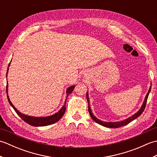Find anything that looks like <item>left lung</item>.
I'll use <instances>...</instances> for the list:
<instances>
[{
    "label": "left lung",
    "instance_id": "left-lung-1",
    "mask_svg": "<svg viewBox=\"0 0 157 157\" xmlns=\"http://www.w3.org/2000/svg\"><path fill=\"white\" fill-rule=\"evenodd\" d=\"M151 87H150V89H149V90H148V92L147 93V94H146V98H145V100H144V103H143V105L142 106L141 109L139 110L138 112L136 113V114H134L133 116L130 117H129L128 119H127L125 120H123V121H119V122H105V121H101V120H99L98 119L96 118V117L92 114V113L91 111L90 106V103H89L88 94V93H87V94H86V98H87V101H88V111H89V113H90V115L91 116L92 119L94 120L95 122L98 123V124H100V125H102L103 126L106 127V128H120V127L126 125L127 124H128L129 123L132 121L133 120H134L136 118H138V117L142 113H143V111H144L145 107H146V102H147V99H148V94H149V93H150V91H151Z\"/></svg>",
    "mask_w": 157,
    "mask_h": 157
}]
</instances>
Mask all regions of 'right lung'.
Masks as SVG:
<instances>
[{
  "instance_id": "right-lung-1",
  "label": "right lung",
  "mask_w": 157,
  "mask_h": 157,
  "mask_svg": "<svg viewBox=\"0 0 157 157\" xmlns=\"http://www.w3.org/2000/svg\"><path fill=\"white\" fill-rule=\"evenodd\" d=\"M9 70V68L7 69V71ZM7 73V72H6ZM7 86L8 84H6V94H7ZM74 86H72L71 87H69L67 90V98L68 97V96L71 94V93L73 92V89H74ZM67 98L65 100V105L63 106V107L61 109V110H59V111L58 113H55V115H51V116H48V117H30V116H27L22 114V113H20L19 111H18L17 109L11 103V102L10 101V99L8 96L7 94V98L8 101L10 103V105L12 106V107L13 108V109L15 110V111L17 113L20 117H21L23 121L25 122H26L28 124H29L30 125L32 126H36V127H39V126H46L50 124H52V123H55L56 121H58L59 120L61 119L63 115H64V113L65 112V103H66V101H67Z\"/></svg>"
}]
</instances>
